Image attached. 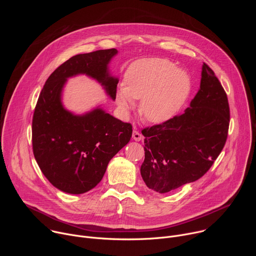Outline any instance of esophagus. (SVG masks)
Here are the masks:
<instances>
[{
	"mask_svg": "<svg viewBox=\"0 0 256 256\" xmlns=\"http://www.w3.org/2000/svg\"><path fill=\"white\" fill-rule=\"evenodd\" d=\"M132 138L134 140H140L142 138V136L140 134V132L138 130H132Z\"/></svg>",
	"mask_w": 256,
	"mask_h": 256,
	"instance_id": "esophagus-1",
	"label": "esophagus"
}]
</instances>
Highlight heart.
Listing matches in <instances>:
<instances>
[{
  "label": "heart",
  "instance_id": "heart-1",
  "mask_svg": "<svg viewBox=\"0 0 256 256\" xmlns=\"http://www.w3.org/2000/svg\"><path fill=\"white\" fill-rule=\"evenodd\" d=\"M126 86L118 87L116 99L124 112L142 99L140 110L150 122L162 124L172 118L184 106L192 90V80L184 70L176 68L163 58H146L128 70Z\"/></svg>",
  "mask_w": 256,
  "mask_h": 256
}]
</instances>
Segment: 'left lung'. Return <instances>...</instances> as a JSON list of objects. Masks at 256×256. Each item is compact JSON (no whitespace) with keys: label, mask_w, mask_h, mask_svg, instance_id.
Segmentation results:
<instances>
[{"label":"left lung","mask_w":256,"mask_h":256,"mask_svg":"<svg viewBox=\"0 0 256 256\" xmlns=\"http://www.w3.org/2000/svg\"><path fill=\"white\" fill-rule=\"evenodd\" d=\"M229 124L227 94L204 62L200 90L186 112L142 130L140 175L146 186L165 194L200 179L222 152Z\"/></svg>","instance_id":"obj_1"}]
</instances>
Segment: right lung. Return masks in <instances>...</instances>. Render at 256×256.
Wrapping results in <instances>:
<instances>
[{"instance_id":"1","label":"right lung","mask_w":256,"mask_h":256,"mask_svg":"<svg viewBox=\"0 0 256 256\" xmlns=\"http://www.w3.org/2000/svg\"><path fill=\"white\" fill-rule=\"evenodd\" d=\"M116 48L72 56L46 80L32 120V148L42 172L58 190L80 194L101 181L107 165L130 142L132 126L96 108L75 116L64 108L60 96L68 78L85 74L104 86L116 99L118 79L109 76L107 64Z\"/></svg>"}]
</instances>
